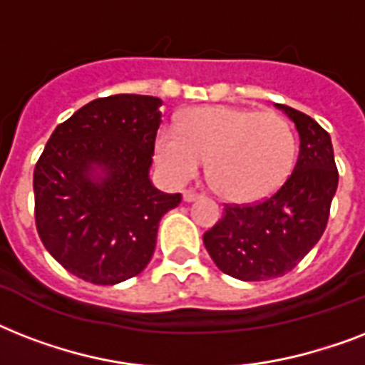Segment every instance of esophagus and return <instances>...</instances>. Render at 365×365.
I'll return each instance as SVG.
<instances>
[{"instance_id":"1","label":"esophagus","mask_w":365,"mask_h":365,"mask_svg":"<svg viewBox=\"0 0 365 365\" xmlns=\"http://www.w3.org/2000/svg\"><path fill=\"white\" fill-rule=\"evenodd\" d=\"M200 197H202V195L197 193V191H193V189H189V191H185V193H183V200H185V202H193V200L200 199Z\"/></svg>"}]
</instances>
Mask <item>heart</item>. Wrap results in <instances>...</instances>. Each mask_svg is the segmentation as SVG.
Returning a JSON list of instances; mask_svg holds the SVG:
<instances>
[{"mask_svg":"<svg viewBox=\"0 0 365 365\" xmlns=\"http://www.w3.org/2000/svg\"><path fill=\"white\" fill-rule=\"evenodd\" d=\"M297 142L289 123L274 111L205 106L183 115L180 128L160 126L157 163L185 182L208 159V178L233 202H254L274 193L294 168Z\"/></svg>","mask_w":365,"mask_h":365,"instance_id":"1","label":"heart"}]
</instances>
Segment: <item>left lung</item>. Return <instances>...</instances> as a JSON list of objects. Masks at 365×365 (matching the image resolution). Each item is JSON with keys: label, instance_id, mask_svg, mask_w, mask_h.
Listing matches in <instances>:
<instances>
[{"label": "left lung", "instance_id": "8db88e82", "mask_svg": "<svg viewBox=\"0 0 365 365\" xmlns=\"http://www.w3.org/2000/svg\"><path fill=\"white\" fill-rule=\"evenodd\" d=\"M299 132V155L288 180L267 199L225 205L222 220L202 237L217 269L259 282L289 272L326 231L337 191L331 138L312 117L277 104Z\"/></svg>", "mask_w": 365, "mask_h": 365}]
</instances>
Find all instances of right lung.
<instances>
[{"mask_svg": "<svg viewBox=\"0 0 365 365\" xmlns=\"http://www.w3.org/2000/svg\"><path fill=\"white\" fill-rule=\"evenodd\" d=\"M163 106L155 96L96 98L60 123L34 170L36 227L71 274L111 286L148 267L160 217L182 202L149 182Z\"/></svg>", "mask_w": 365, "mask_h": 365, "instance_id": "right-lung-1", "label": "right lung"}]
</instances>
